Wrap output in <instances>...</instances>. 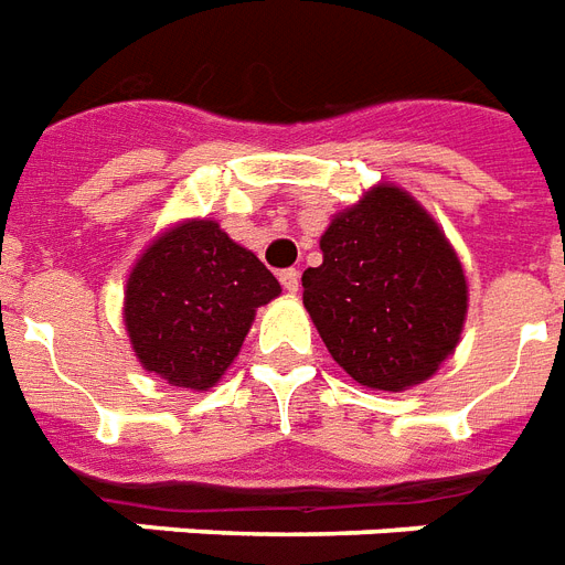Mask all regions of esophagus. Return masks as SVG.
Wrapping results in <instances>:
<instances>
[{
    "label": "esophagus",
    "instance_id": "obj_1",
    "mask_svg": "<svg viewBox=\"0 0 565 565\" xmlns=\"http://www.w3.org/2000/svg\"><path fill=\"white\" fill-rule=\"evenodd\" d=\"M279 282H282V288H286L288 295H297V288H300V270L297 268L279 270Z\"/></svg>",
    "mask_w": 565,
    "mask_h": 565
}]
</instances>
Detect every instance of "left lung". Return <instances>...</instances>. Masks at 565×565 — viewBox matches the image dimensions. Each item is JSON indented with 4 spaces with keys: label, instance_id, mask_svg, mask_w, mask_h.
Returning a JSON list of instances; mask_svg holds the SVG:
<instances>
[{
    "label": "left lung",
    "instance_id": "8db88e82",
    "mask_svg": "<svg viewBox=\"0 0 565 565\" xmlns=\"http://www.w3.org/2000/svg\"><path fill=\"white\" fill-rule=\"evenodd\" d=\"M303 306L329 355L370 391H408L455 353L467 320L461 259L405 189L379 183L320 236Z\"/></svg>",
    "mask_w": 565,
    "mask_h": 565
}]
</instances>
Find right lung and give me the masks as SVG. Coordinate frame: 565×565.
I'll return each instance as SVG.
<instances>
[{
    "instance_id": "right-lung-1",
    "label": "right lung",
    "mask_w": 565,
    "mask_h": 565,
    "mask_svg": "<svg viewBox=\"0 0 565 565\" xmlns=\"http://www.w3.org/2000/svg\"><path fill=\"white\" fill-rule=\"evenodd\" d=\"M279 282L218 221L192 218L151 242L128 274L125 327L139 364L174 387L210 391Z\"/></svg>"
}]
</instances>
